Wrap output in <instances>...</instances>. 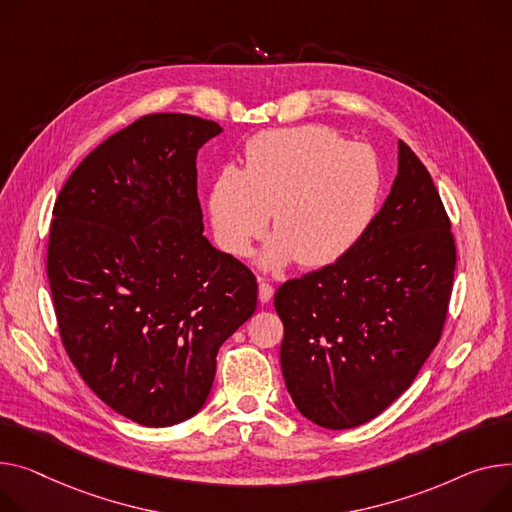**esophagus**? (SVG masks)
Returning a JSON list of instances; mask_svg holds the SVG:
<instances>
[{"label":"esophagus","instance_id":"esophagus-1","mask_svg":"<svg viewBox=\"0 0 512 512\" xmlns=\"http://www.w3.org/2000/svg\"><path fill=\"white\" fill-rule=\"evenodd\" d=\"M271 298H274V286L267 282H259V300L269 302Z\"/></svg>","mask_w":512,"mask_h":512}]
</instances>
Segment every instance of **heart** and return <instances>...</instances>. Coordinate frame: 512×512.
<instances>
[{
	"mask_svg": "<svg viewBox=\"0 0 512 512\" xmlns=\"http://www.w3.org/2000/svg\"><path fill=\"white\" fill-rule=\"evenodd\" d=\"M383 170L364 144H348L323 125L261 131L247 142L243 168H224L208 195L220 245L247 257L267 230L278 234L267 267L296 259L325 267L346 257L366 234L381 199Z\"/></svg>",
	"mask_w": 512,
	"mask_h": 512,
	"instance_id": "b5f03b06",
	"label": "heart"
}]
</instances>
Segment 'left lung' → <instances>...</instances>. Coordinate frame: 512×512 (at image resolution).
<instances>
[{"label":"left lung","mask_w":512,"mask_h":512,"mask_svg":"<svg viewBox=\"0 0 512 512\" xmlns=\"http://www.w3.org/2000/svg\"><path fill=\"white\" fill-rule=\"evenodd\" d=\"M455 265L447 210L426 166L399 140L391 193L360 243L274 296L282 372L300 414L346 430L385 412L440 342Z\"/></svg>","instance_id":"1"}]
</instances>
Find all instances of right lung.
I'll return each instance as SVG.
<instances>
[{"mask_svg": "<svg viewBox=\"0 0 512 512\" xmlns=\"http://www.w3.org/2000/svg\"><path fill=\"white\" fill-rule=\"evenodd\" d=\"M222 127L181 113L94 148L53 206L47 276L61 344L84 383L150 428L206 403L216 356L257 309V278L203 236L197 150Z\"/></svg>", "mask_w": 512, "mask_h": 512, "instance_id": "right-lung-1", "label": "right lung"}]
</instances>
